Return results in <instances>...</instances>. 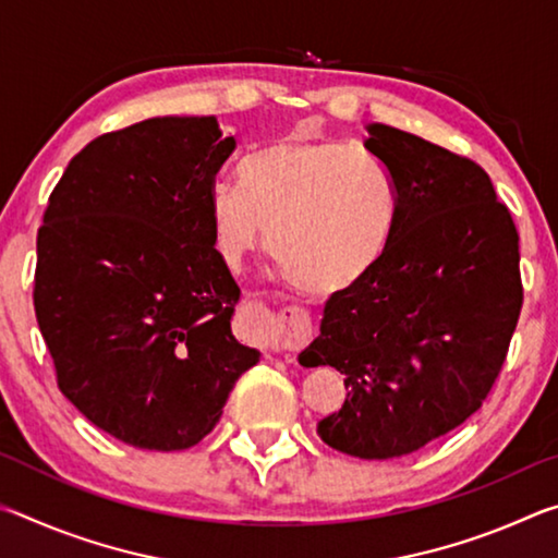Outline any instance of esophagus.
I'll list each match as a JSON object with an SVG mask.
<instances>
[{
	"instance_id": "1",
	"label": "esophagus",
	"mask_w": 558,
	"mask_h": 558,
	"mask_svg": "<svg viewBox=\"0 0 558 558\" xmlns=\"http://www.w3.org/2000/svg\"><path fill=\"white\" fill-rule=\"evenodd\" d=\"M241 315H243L245 327H248L253 337H256L263 344H270L272 339L278 337L280 327H286V325L290 327L292 335L305 332V323H302V317L295 313V310H290V317L280 319L268 305H263V302H245V305L241 307Z\"/></svg>"
}]
</instances>
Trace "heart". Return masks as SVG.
Instances as JSON below:
<instances>
[{
  "label": "heart",
  "mask_w": 558,
  "mask_h": 558,
  "mask_svg": "<svg viewBox=\"0 0 558 558\" xmlns=\"http://www.w3.org/2000/svg\"><path fill=\"white\" fill-rule=\"evenodd\" d=\"M209 219L229 263L256 251L268 229L280 276L305 295L329 298L381 263L399 221V189L372 153L290 135L245 155L239 186H211Z\"/></svg>",
  "instance_id": "b5f03b06"
}]
</instances>
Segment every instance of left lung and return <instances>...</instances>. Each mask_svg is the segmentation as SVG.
I'll return each mask as SVG.
<instances>
[{"instance_id":"obj_1","label":"left lung","mask_w":558,"mask_h":558,"mask_svg":"<svg viewBox=\"0 0 558 558\" xmlns=\"http://www.w3.org/2000/svg\"><path fill=\"white\" fill-rule=\"evenodd\" d=\"M399 221L379 266L325 305L302 366L344 374L342 409L317 423L364 460L415 452L465 423L502 369L522 310L519 233L487 172L411 132L366 125Z\"/></svg>"}]
</instances>
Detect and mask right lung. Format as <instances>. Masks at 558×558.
<instances>
[{"label":"right lung","instance_id":"obj_1","mask_svg":"<svg viewBox=\"0 0 558 558\" xmlns=\"http://www.w3.org/2000/svg\"><path fill=\"white\" fill-rule=\"evenodd\" d=\"M235 140L214 116L149 118L75 155L36 239L34 310L61 393L145 450L209 436L258 349L214 245L209 192Z\"/></svg>","mask_w":558,"mask_h":558}]
</instances>
